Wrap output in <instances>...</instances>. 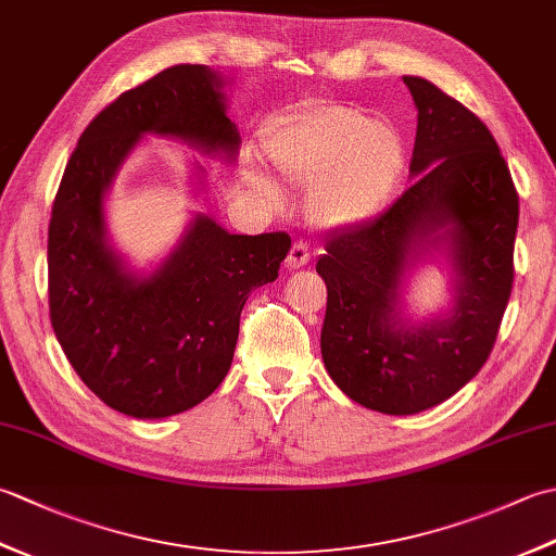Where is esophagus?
<instances>
[{
  "instance_id": "obj_1",
  "label": "esophagus",
  "mask_w": 556,
  "mask_h": 556,
  "mask_svg": "<svg viewBox=\"0 0 556 556\" xmlns=\"http://www.w3.org/2000/svg\"><path fill=\"white\" fill-rule=\"evenodd\" d=\"M311 260V245L305 239H296L289 248V255H287V267L289 269H299L303 265H308Z\"/></svg>"
}]
</instances>
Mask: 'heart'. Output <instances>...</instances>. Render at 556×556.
I'll list each match as a JSON object with an SVG mask.
<instances>
[{"label": "heart", "instance_id": "b5f03b06", "mask_svg": "<svg viewBox=\"0 0 556 556\" xmlns=\"http://www.w3.org/2000/svg\"><path fill=\"white\" fill-rule=\"evenodd\" d=\"M269 155L289 181H320L323 222H353L382 203L404 169V143L392 126L349 108L303 116L269 140Z\"/></svg>", "mask_w": 556, "mask_h": 556}]
</instances>
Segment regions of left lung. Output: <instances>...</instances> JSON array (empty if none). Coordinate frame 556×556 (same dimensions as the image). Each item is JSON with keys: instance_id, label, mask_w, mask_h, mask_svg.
Listing matches in <instances>:
<instances>
[{"instance_id": "1", "label": "left lung", "mask_w": 556, "mask_h": 556, "mask_svg": "<svg viewBox=\"0 0 556 556\" xmlns=\"http://www.w3.org/2000/svg\"><path fill=\"white\" fill-rule=\"evenodd\" d=\"M404 83L418 108L413 184L377 217L329 236L315 265L327 285L325 368L346 396L389 416L442 404L485 365L511 296L518 227V191L490 128L430 80ZM446 223L457 308L446 321L401 326L409 248Z\"/></svg>"}]
</instances>
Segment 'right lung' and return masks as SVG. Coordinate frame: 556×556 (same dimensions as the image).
Here are the masks:
<instances>
[{
    "label": "right lung",
    "mask_w": 556,
    "mask_h": 556,
    "mask_svg": "<svg viewBox=\"0 0 556 556\" xmlns=\"http://www.w3.org/2000/svg\"><path fill=\"white\" fill-rule=\"evenodd\" d=\"M148 131L207 150L239 146L203 64L169 66L122 92L68 157L47 233V291L54 334L90 392L126 416L167 418L227 377L248 293L277 279L291 236L227 233L198 217L157 275H126L104 245L102 195Z\"/></svg>",
    "instance_id": "right-lung-1"
}]
</instances>
